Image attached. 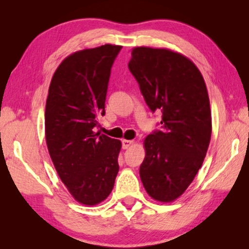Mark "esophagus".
<instances>
[{
  "mask_svg": "<svg viewBox=\"0 0 249 249\" xmlns=\"http://www.w3.org/2000/svg\"><path fill=\"white\" fill-rule=\"evenodd\" d=\"M133 144H134V141H128V140L122 141V147H123V149L129 148V147L132 146Z\"/></svg>",
  "mask_w": 249,
  "mask_h": 249,
  "instance_id": "34e87169",
  "label": "esophagus"
}]
</instances>
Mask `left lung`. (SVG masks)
<instances>
[{"label":"left lung","mask_w":249,"mask_h":249,"mask_svg":"<svg viewBox=\"0 0 249 249\" xmlns=\"http://www.w3.org/2000/svg\"><path fill=\"white\" fill-rule=\"evenodd\" d=\"M128 69L150 111L161 112L160 129L144 142L140 176L153 199L179 197L203 163L212 132L208 90L191 60L168 49L137 47Z\"/></svg>","instance_id":"8db88e82"}]
</instances>
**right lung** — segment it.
<instances>
[{"instance_id":"add662e5","label":"right lung","mask_w":249,"mask_h":249,"mask_svg":"<svg viewBox=\"0 0 249 249\" xmlns=\"http://www.w3.org/2000/svg\"><path fill=\"white\" fill-rule=\"evenodd\" d=\"M121 49L107 44L70 54L50 82L45 111L49 155L69 192L86 205L107 199L119 172L121 142L94 127L105 115L111 69Z\"/></svg>"}]
</instances>
